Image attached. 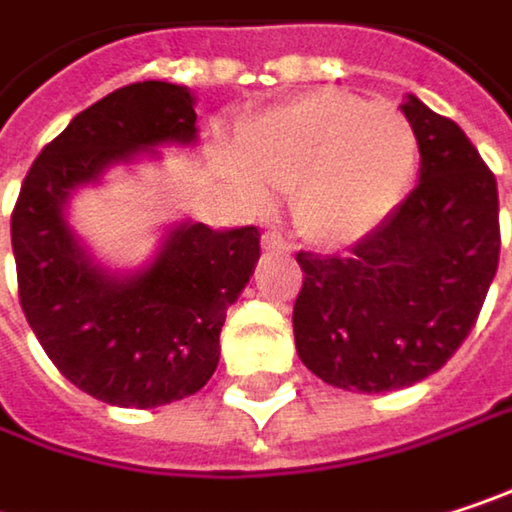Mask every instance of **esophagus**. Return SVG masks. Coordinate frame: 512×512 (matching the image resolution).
Returning <instances> with one entry per match:
<instances>
[{
  "instance_id": "1",
  "label": "esophagus",
  "mask_w": 512,
  "mask_h": 512,
  "mask_svg": "<svg viewBox=\"0 0 512 512\" xmlns=\"http://www.w3.org/2000/svg\"><path fill=\"white\" fill-rule=\"evenodd\" d=\"M263 249L266 252H293V246L281 237V234H263Z\"/></svg>"
}]
</instances>
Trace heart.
<instances>
[{
  "instance_id": "b5f03b06",
  "label": "heart",
  "mask_w": 512,
  "mask_h": 512,
  "mask_svg": "<svg viewBox=\"0 0 512 512\" xmlns=\"http://www.w3.org/2000/svg\"><path fill=\"white\" fill-rule=\"evenodd\" d=\"M415 162L418 136L403 112L314 88L255 115L228 171L252 201L263 186L293 192V222L311 243L353 246L397 210Z\"/></svg>"
}]
</instances>
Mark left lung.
<instances>
[{
	"instance_id": "8db88e82",
	"label": "left lung",
	"mask_w": 512,
	"mask_h": 512,
	"mask_svg": "<svg viewBox=\"0 0 512 512\" xmlns=\"http://www.w3.org/2000/svg\"><path fill=\"white\" fill-rule=\"evenodd\" d=\"M400 112L418 136V186L350 255H296V353L361 394L409 388L460 350L501 249L498 186L477 148L415 94Z\"/></svg>"
}]
</instances>
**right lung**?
Wrapping results in <instances>:
<instances>
[{"label":"right lung","mask_w":512,"mask_h":512,"mask_svg":"<svg viewBox=\"0 0 512 512\" xmlns=\"http://www.w3.org/2000/svg\"><path fill=\"white\" fill-rule=\"evenodd\" d=\"M195 97L186 85L136 82L79 112L32 162L11 246L23 314L52 364L109 406L154 409L207 385L219 364L228 308L260 257L257 228L171 225L154 257L130 272L94 260L70 228V198L115 165L195 145Z\"/></svg>","instance_id":"right-lung-1"}]
</instances>
